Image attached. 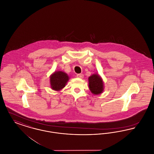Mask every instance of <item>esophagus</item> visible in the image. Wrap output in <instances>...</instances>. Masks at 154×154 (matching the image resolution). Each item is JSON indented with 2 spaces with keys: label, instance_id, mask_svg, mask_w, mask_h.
Listing matches in <instances>:
<instances>
[{
  "label": "esophagus",
  "instance_id": "1",
  "mask_svg": "<svg viewBox=\"0 0 154 154\" xmlns=\"http://www.w3.org/2000/svg\"><path fill=\"white\" fill-rule=\"evenodd\" d=\"M77 77H79V78L82 79V78L84 77V75H83L82 74H77Z\"/></svg>",
  "mask_w": 154,
  "mask_h": 154
}]
</instances>
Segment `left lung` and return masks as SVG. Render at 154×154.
Segmentation results:
<instances>
[{"label":"left lung","mask_w":154,"mask_h":154,"mask_svg":"<svg viewBox=\"0 0 154 154\" xmlns=\"http://www.w3.org/2000/svg\"><path fill=\"white\" fill-rule=\"evenodd\" d=\"M89 80V87L91 92L95 95L101 94L103 91V82L101 77L97 74L90 76Z\"/></svg>","instance_id":"1"}]
</instances>
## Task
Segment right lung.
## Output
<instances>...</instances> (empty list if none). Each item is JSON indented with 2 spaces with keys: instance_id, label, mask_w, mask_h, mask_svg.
Returning a JSON list of instances; mask_svg holds the SVG:
<instances>
[{
  "instance_id": "add662e5",
  "label": "right lung",
  "mask_w": 154,
  "mask_h": 154,
  "mask_svg": "<svg viewBox=\"0 0 154 154\" xmlns=\"http://www.w3.org/2000/svg\"><path fill=\"white\" fill-rule=\"evenodd\" d=\"M69 76L63 72H56L50 77V83L52 89L59 91L65 87L69 80Z\"/></svg>"
}]
</instances>
